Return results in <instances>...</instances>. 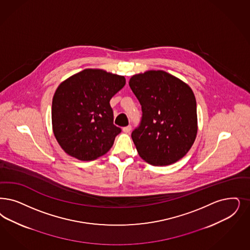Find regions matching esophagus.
<instances>
[{
	"label": "esophagus",
	"mask_w": 250,
	"mask_h": 250,
	"mask_svg": "<svg viewBox=\"0 0 250 250\" xmlns=\"http://www.w3.org/2000/svg\"><path fill=\"white\" fill-rule=\"evenodd\" d=\"M131 125H127V126H125V127H124L123 128V131L125 132V133H126V134H128V133H130V131H131Z\"/></svg>",
	"instance_id": "esophagus-1"
}]
</instances>
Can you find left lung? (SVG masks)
Wrapping results in <instances>:
<instances>
[{"instance_id":"1","label":"left lung","mask_w":250,"mask_h":250,"mask_svg":"<svg viewBox=\"0 0 250 250\" xmlns=\"http://www.w3.org/2000/svg\"><path fill=\"white\" fill-rule=\"evenodd\" d=\"M129 86L142 108L132 139L147 164H174L189 151L198 134L197 102L187 83L163 70L132 76Z\"/></svg>"}]
</instances>
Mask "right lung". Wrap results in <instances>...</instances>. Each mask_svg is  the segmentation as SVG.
Listing matches in <instances>:
<instances>
[{
  "label": "right lung",
  "mask_w": 250,
  "mask_h": 250,
  "mask_svg": "<svg viewBox=\"0 0 250 250\" xmlns=\"http://www.w3.org/2000/svg\"><path fill=\"white\" fill-rule=\"evenodd\" d=\"M125 85L124 76L92 68L61 83L52 98V131L65 153L94 161L110 150L121 132L110 101Z\"/></svg>",
  "instance_id": "right-lung-1"
}]
</instances>
